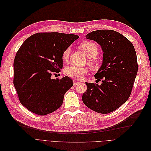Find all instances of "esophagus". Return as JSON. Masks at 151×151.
<instances>
[{"instance_id":"34e87169","label":"esophagus","mask_w":151,"mask_h":151,"mask_svg":"<svg viewBox=\"0 0 151 151\" xmlns=\"http://www.w3.org/2000/svg\"><path fill=\"white\" fill-rule=\"evenodd\" d=\"M81 84L80 82H78V81H74V86H76V85H78Z\"/></svg>"}]
</instances>
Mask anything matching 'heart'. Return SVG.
Masks as SVG:
<instances>
[{
	"label": "heart",
	"instance_id": "b5f03b06",
	"mask_svg": "<svg viewBox=\"0 0 151 151\" xmlns=\"http://www.w3.org/2000/svg\"><path fill=\"white\" fill-rule=\"evenodd\" d=\"M79 47L84 52L86 55L89 58L96 57L99 53V48L98 45L93 42L86 41V42H83L80 45ZM70 52V48H67L64 50V52H63L62 54V58L63 60H66L68 58ZM89 63L93 68H96L97 67L96 63L94 60H91V59L89 60ZM88 69L86 67H79L74 65L68 66L66 67L65 69V73L67 76L76 79H81L85 74H88Z\"/></svg>",
	"mask_w": 151,
	"mask_h": 151
}]
</instances>
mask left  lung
Returning <instances> with one entry per match:
<instances>
[{
  "instance_id": "left-lung-1",
  "label": "left lung",
  "mask_w": 151,
  "mask_h": 151,
  "mask_svg": "<svg viewBox=\"0 0 151 151\" xmlns=\"http://www.w3.org/2000/svg\"><path fill=\"white\" fill-rule=\"evenodd\" d=\"M86 37L101 47L103 63L94 77L102 83H85L83 101L96 112L109 113L130 97L138 70L135 50L129 40L113 30L94 31Z\"/></svg>"
}]
</instances>
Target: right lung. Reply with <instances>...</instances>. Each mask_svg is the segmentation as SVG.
Instances as JSON below:
<instances>
[{
  "label": "right lung",
  "mask_w": 151,
  "mask_h": 151,
  "mask_svg": "<svg viewBox=\"0 0 151 151\" xmlns=\"http://www.w3.org/2000/svg\"><path fill=\"white\" fill-rule=\"evenodd\" d=\"M79 36L40 33L22 44L14 61V85L21 103L35 114L46 115L60 108L73 81L65 76L52 79L63 67L62 54Z\"/></svg>",
  "instance_id": "add662e5"
}]
</instances>
